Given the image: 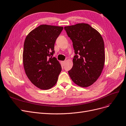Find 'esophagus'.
I'll list each match as a JSON object with an SVG mask.
<instances>
[{
    "mask_svg": "<svg viewBox=\"0 0 126 126\" xmlns=\"http://www.w3.org/2000/svg\"><path fill=\"white\" fill-rule=\"evenodd\" d=\"M65 62H66V61H62V64L63 65H64L65 64Z\"/></svg>",
    "mask_w": 126,
    "mask_h": 126,
    "instance_id": "34e87169",
    "label": "esophagus"
}]
</instances>
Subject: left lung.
Masks as SVG:
<instances>
[{
	"label": "left lung",
	"instance_id": "left-lung-1",
	"mask_svg": "<svg viewBox=\"0 0 126 126\" xmlns=\"http://www.w3.org/2000/svg\"><path fill=\"white\" fill-rule=\"evenodd\" d=\"M64 29L73 42L76 54L69 75L77 85L88 87L99 77L104 67L105 54L102 37L87 24L66 26Z\"/></svg>",
	"mask_w": 126,
	"mask_h": 126
}]
</instances>
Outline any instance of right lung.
Here are the masks:
<instances>
[{
    "instance_id": "add662e5",
    "label": "right lung",
    "mask_w": 126,
    "mask_h": 126,
    "mask_svg": "<svg viewBox=\"0 0 126 126\" xmlns=\"http://www.w3.org/2000/svg\"><path fill=\"white\" fill-rule=\"evenodd\" d=\"M63 29V27L42 25L25 39L23 54L25 73L32 83L41 90H49L55 85L61 72V64L52 57L54 43Z\"/></svg>"
}]
</instances>
